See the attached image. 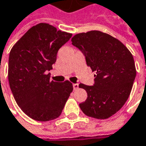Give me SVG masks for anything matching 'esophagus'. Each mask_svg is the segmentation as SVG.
I'll return each mask as SVG.
<instances>
[{
	"label": "esophagus",
	"mask_w": 146,
	"mask_h": 146,
	"mask_svg": "<svg viewBox=\"0 0 146 146\" xmlns=\"http://www.w3.org/2000/svg\"><path fill=\"white\" fill-rule=\"evenodd\" d=\"M73 89H74V90H76V89H77V88H79V84H73Z\"/></svg>",
	"instance_id": "1"
}]
</instances>
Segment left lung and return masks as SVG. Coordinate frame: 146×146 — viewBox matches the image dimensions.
Returning <instances> with one entry per match:
<instances>
[{"label":"left lung","instance_id":"1","mask_svg":"<svg viewBox=\"0 0 146 146\" xmlns=\"http://www.w3.org/2000/svg\"><path fill=\"white\" fill-rule=\"evenodd\" d=\"M71 41L96 73L92 86L79 84L88 94L79 104L80 109L89 117L108 119L123 108L130 96L136 76L133 55L119 39L100 31L76 34Z\"/></svg>","mask_w":146,"mask_h":146}]
</instances>
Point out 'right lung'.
<instances>
[{
  "label": "right lung",
  "mask_w": 146,
  "mask_h": 146,
  "mask_svg": "<svg viewBox=\"0 0 146 146\" xmlns=\"http://www.w3.org/2000/svg\"><path fill=\"white\" fill-rule=\"evenodd\" d=\"M72 34L48 23L31 27L13 46L9 58V82L16 104L34 120L46 122L62 114L73 84L50 80L48 71L58 50Z\"/></svg>",
  "instance_id": "1"
}]
</instances>
